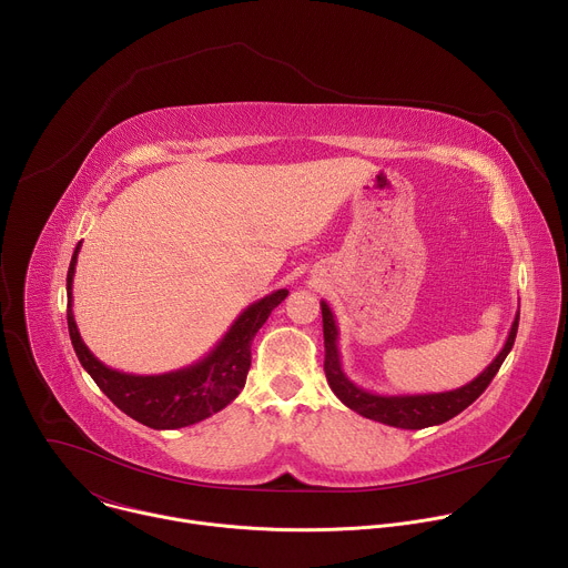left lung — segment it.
I'll list each match as a JSON object with an SVG mask.
<instances>
[{
	"label": "left lung",
	"mask_w": 568,
	"mask_h": 568,
	"mask_svg": "<svg viewBox=\"0 0 568 568\" xmlns=\"http://www.w3.org/2000/svg\"><path fill=\"white\" fill-rule=\"evenodd\" d=\"M321 314H323V346H326V362H323V371H326L333 393L346 404L348 409L357 412L359 416L382 423V425L399 427V429H425V427L443 425V423L452 420L454 416H458L463 409H467L469 404L485 388H488V384L501 368L504 359L513 351L517 328H519V312H517L501 353L478 377H474L471 382H467L460 388L443 390V393H418V395H379V393L357 386L344 373L342 355H339V346H337L339 328H337L335 314L326 301H321Z\"/></svg>",
	"instance_id": "8db88e82"
}]
</instances>
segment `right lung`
I'll return each mask as SVG.
<instances>
[{"label": "right lung", "mask_w": 568, "mask_h": 568, "mask_svg": "<svg viewBox=\"0 0 568 568\" xmlns=\"http://www.w3.org/2000/svg\"><path fill=\"white\" fill-rule=\"evenodd\" d=\"M80 245L83 242L75 245L67 272L69 337L78 362L83 364V368L116 407L150 429H182L206 420L231 404L247 382L252 366V342L256 333L290 292L276 290L242 310L226 335L195 364L161 375H132L105 366L99 357H94L78 333L71 310V287Z\"/></svg>", "instance_id": "obj_1"}]
</instances>
